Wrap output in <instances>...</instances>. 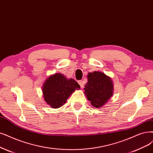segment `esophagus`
I'll return each instance as SVG.
<instances>
[{
	"instance_id": "34e87169",
	"label": "esophagus",
	"mask_w": 153,
	"mask_h": 153,
	"mask_svg": "<svg viewBox=\"0 0 153 153\" xmlns=\"http://www.w3.org/2000/svg\"><path fill=\"white\" fill-rule=\"evenodd\" d=\"M78 84H79L81 88H84V82H83L82 81H81V80L78 81Z\"/></svg>"
}]
</instances>
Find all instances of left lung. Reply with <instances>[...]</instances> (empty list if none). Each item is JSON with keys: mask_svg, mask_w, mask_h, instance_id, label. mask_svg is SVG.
Returning <instances> with one entry per match:
<instances>
[{"mask_svg": "<svg viewBox=\"0 0 153 153\" xmlns=\"http://www.w3.org/2000/svg\"><path fill=\"white\" fill-rule=\"evenodd\" d=\"M86 98L95 108L102 107L114 93L111 79L105 74L94 71L88 75V82L84 88Z\"/></svg>", "mask_w": 153, "mask_h": 153, "instance_id": "obj_1", "label": "left lung"}]
</instances>
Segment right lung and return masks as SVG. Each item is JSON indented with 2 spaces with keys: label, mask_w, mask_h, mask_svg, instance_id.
<instances>
[{
  "label": "right lung",
  "mask_w": 153,
  "mask_h": 153,
  "mask_svg": "<svg viewBox=\"0 0 153 153\" xmlns=\"http://www.w3.org/2000/svg\"><path fill=\"white\" fill-rule=\"evenodd\" d=\"M79 88L80 86L74 79H69L60 73H55L47 79L42 91L47 103L53 108H58L65 103L76 89Z\"/></svg>",
  "instance_id": "obj_1"
}]
</instances>
